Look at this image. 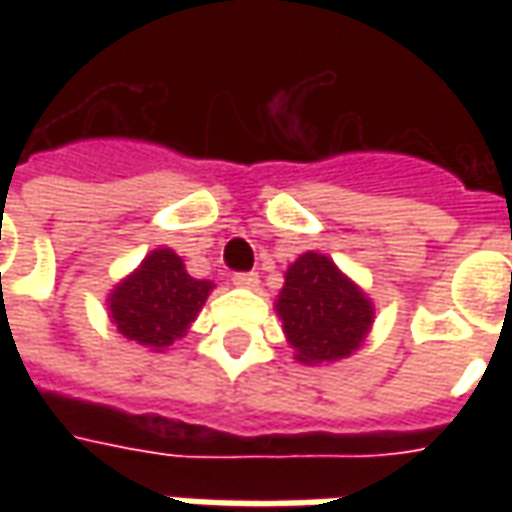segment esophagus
<instances>
[{
    "mask_svg": "<svg viewBox=\"0 0 512 512\" xmlns=\"http://www.w3.org/2000/svg\"><path fill=\"white\" fill-rule=\"evenodd\" d=\"M233 282L235 285H238V288H257V282H260V279H257V274L255 271H241V274H235L233 277Z\"/></svg>",
    "mask_w": 512,
    "mask_h": 512,
    "instance_id": "esophagus-1",
    "label": "esophagus"
}]
</instances>
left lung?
Wrapping results in <instances>:
<instances>
[{"label":"left lung","instance_id":"1","mask_svg":"<svg viewBox=\"0 0 512 512\" xmlns=\"http://www.w3.org/2000/svg\"><path fill=\"white\" fill-rule=\"evenodd\" d=\"M277 315L301 365H323L351 356L373 326V301L318 252L290 263L279 290Z\"/></svg>","mask_w":512,"mask_h":512}]
</instances>
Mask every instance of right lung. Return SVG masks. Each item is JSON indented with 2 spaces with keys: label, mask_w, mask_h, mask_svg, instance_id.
Listing matches in <instances>:
<instances>
[{
  "label": "right lung",
  "mask_w": 512,
  "mask_h": 512,
  "mask_svg": "<svg viewBox=\"0 0 512 512\" xmlns=\"http://www.w3.org/2000/svg\"><path fill=\"white\" fill-rule=\"evenodd\" d=\"M211 290L213 282L189 277L183 260L161 246L139 263L134 274L115 285L106 307L126 340L150 351H164L189 332Z\"/></svg>",
  "instance_id": "add662e5"
}]
</instances>
